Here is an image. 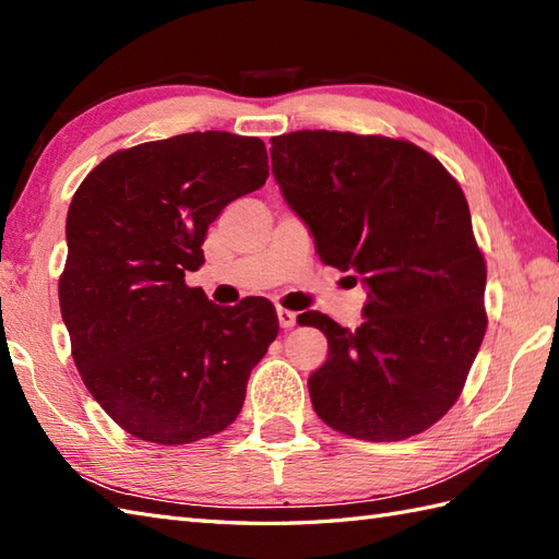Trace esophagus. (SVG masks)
Wrapping results in <instances>:
<instances>
[{
	"label": "esophagus",
	"instance_id": "esophagus-1",
	"mask_svg": "<svg viewBox=\"0 0 559 559\" xmlns=\"http://www.w3.org/2000/svg\"><path fill=\"white\" fill-rule=\"evenodd\" d=\"M276 314H278V323H281V329H293L295 326V321H297V314L295 311H290V309H285V307H278L276 309Z\"/></svg>",
	"mask_w": 559,
	"mask_h": 559
}]
</instances>
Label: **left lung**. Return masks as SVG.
<instances>
[{
    "instance_id": "left-lung-1",
    "label": "left lung",
    "mask_w": 559,
    "mask_h": 559,
    "mask_svg": "<svg viewBox=\"0 0 559 559\" xmlns=\"http://www.w3.org/2000/svg\"><path fill=\"white\" fill-rule=\"evenodd\" d=\"M271 171L323 264L367 283L365 323L321 311L329 357L309 376L321 421L371 443L405 440L462 395L486 335V259L469 204L433 154L402 138L295 131L271 138Z\"/></svg>"
}]
</instances>
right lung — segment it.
<instances>
[{"label":"right lung","mask_w":559,"mask_h":559,"mask_svg":"<svg viewBox=\"0 0 559 559\" xmlns=\"http://www.w3.org/2000/svg\"><path fill=\"white\" fill-rule=\"evenodd\" d=\"M266 176L262 140L206 131L114 152L78 186L59 307L78 373L126 433L188 445L240 414L276 309L218 307L186 274L204 264L212 221Z\"/></svg>","instance_id":"add662e5"}]
</instances>
